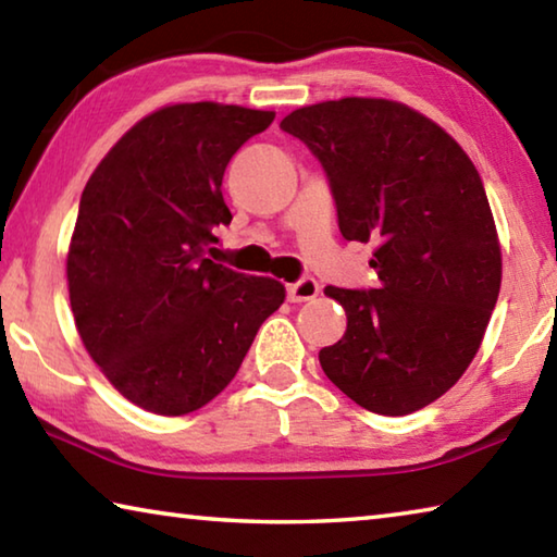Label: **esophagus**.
Instances as JSON below:
<instances>
[{
    "mask_svg": "<svg viewBox=\"0 0 557 557\" xmlns=\"http://www.w3.org/2000/svg\"><path fill=\"white\" fill-rule=\"evenodd\" d=\"M319 295V282L314 277H301L287 285V299L289 301H309Z\"/></svg>",
    "mask_w": 557,
    "mask_h": 557,
    "instance_id": "obj_1",
    "label": "esophagus"
}]
</instances>
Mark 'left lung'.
Here are the masks:
<instances>
[{
    "label": "left lung",
    "instance_id": "8db88e82",
    "mask_svg": "<svg viewBox=\"0 0 557 557\" xmlns=\"http://www.w3.org/2000/svg\"><path fill=\"white\" fill-rule=\"evenodd\" d=\"M280 127L322 164L344 238L375 245L379 287L324 289L348 319L319 351L326 379L371 412L425 408L467 371L502 287L482 176L445 129L393 100L319 102Z\"/></svg>",
    "mask_w": 557,
    "mask_h": 557
}]
</instances>
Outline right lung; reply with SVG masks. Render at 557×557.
I'll return each instance as SVG.
<instances>
[{"instance_id": "right-lung-1", "label": "right lung", "mask_w": 557, "mask_h": 557, "mask_svg": "<svg viewBox=\"0 0 557 557\" xmlns=\"http://www.w3.org/2000/svg\"><path fill=\"white\" fill-rule=\"evenodd\" d=\"M275 112L184 102L139 120L83 188L69 250L75 326L108 381L186 414L238 373L285 287L206 258L231 223L223 172Z\"/></svg>"}]
</instances>
